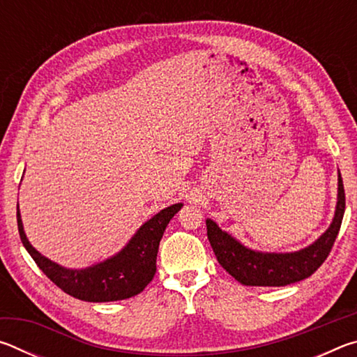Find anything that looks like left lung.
Masks as SVG:
<instances>
[{"instance_id": "1", "label": "left lung", "mask_w": 357, "mask_h": 357, "mask_svg": "<svg viewBox=\"0 0 357 357\" xmlns=\"http://www.w3.org/2000/svg\"><path fill=\"white\" fill-rule=\"evenodd\" d=\"M345 214V190L338 172L337 204L329 228L315 243L296 252H259L245 247L206 219L208 239L217 261L227 273L247 287H285L310 277L328 258Z\"/></svg>"}]
</instances>
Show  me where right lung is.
Segmentation results:
<instances>
[{
	"instance_id": "add662e5",
	"label": "right lung",
	"mask_w": 357,
	"mask_h": 357,
	"mask_svg": "<svg viewBox=\"0 0 357 357\" xmlns=\"http://www.w3.org/2000/svg\"><path fill=\"white\" fill-rule=\"evenodd\" d=\"M181 208L183 203L162 209L160 213L144 222L118 253L104 261L82 269L64 268L36 250L23 229L19 206H17V223L25 249L42 273L56 287L80 301L112 302L137 296L153 280L160 239L164 236L168 222Z\"/></svg>"
}]
</instances>
